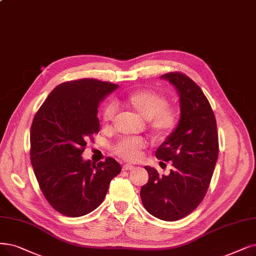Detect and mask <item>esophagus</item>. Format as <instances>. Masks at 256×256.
I'll return each instance as SVG.
<instances>
[{"label": "esophagus", "instance_id": "1", "mask_svg": "<svg viewBox=\"0 0 256 256\" xmlns=\"http://www.w3.org/2000/svg\"><path fill=\"white\" fill-rule=\"evenodd\" d=\"M124 168L125 170H132V169H134V166H132V165H130V164H125L124 165Z\"/></svg>", "mask_w": 256, "mask_h": 256}]
</instances>
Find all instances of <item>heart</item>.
Here are the masks:
<instances>
[{"instance_id":"b5f03b06","label":"heart","mask_w":256,"mask_h":256,"mask_svg":"<svg viewBox=\"0 0 256 256\" xmlns=\"http://www.w3.org/2000/svg\"><path fill=\"white\" fill-rule=\"evenodd\" d=\"M120 104L136 112L147 120L148 127L158 136H164L173 130L176 125L178 114L174 108L167 105V100L151 90H140L122 98ZM114 118V107L108 105L103 111V120L109 122ZM146 142L142 138H127L120 140L114 147L118 156L128 160H136L140 156V150Z\"/></svg>"}]
</instances>
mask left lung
Here are the masks:
<instances>
[{
  "mask_svg": "<svg viewBox=\"0 0 256 256\" xmlns=\"http://www.w3.org/2000/svg\"><path fill=\"white\" fill-rule=\"evenodd\" d=\"M176 87L180 116L176 127L156 149V156L172 162L168 176L145 166L149 180L140 189L146 210L160 220L173 222L196 209L208 190L218 156L216 120L202 89L187 76H160Z\"/></svg>",
  "mask_w": 256,
  "mask_h": 256,
  "instance_id": "left-lung-1",
  "label": "left lung"
}]
</instances>
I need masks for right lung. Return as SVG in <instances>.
I'll list each match as a JSON object with an SVG mask.
<instances>
[{
    "label": "right lung",
    "instance_id": "add662e5",
    "mask_svg": "<svg viewBox=\"0 0 256 256\" xmlns=\"http://www.w3.org/2000/svg\"><path fill=\"white\" fill-rule=\"evenodd\" d=\"M118 85L94 78L66 82L51 91L30 128V158L40 190L58 212L86 216L104 200L122 168L112 158L98 164L82 153L100 130V103Z\"/></svg>",
    "mask_w": 256,
    "mask_h": 256
}]
</instances>
